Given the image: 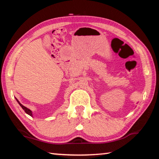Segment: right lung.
I'll return each mask as SVG.
<instances>
[{
  "instance_id": "obj_1",
  "label": "right lung",
  "mask_w": 159,
  "mask_h": 159,
  "mask_svg": "<svg viewBox=\"0 0 159 159\" xmlns=\"http://www.w3.org/2000/svg\"><path fill=\"white\" fill-rule=\"evenodd\" d=\"M17 102H18V103H19V104H20V105L21 106V108H22L24 110H25V111L26 113V114H29V116H32V112H31V110H30V109H27V108H26V107L23 106L22 104H21L20 103V102L17 100Z\"/></svg>"
}]
</instances>
